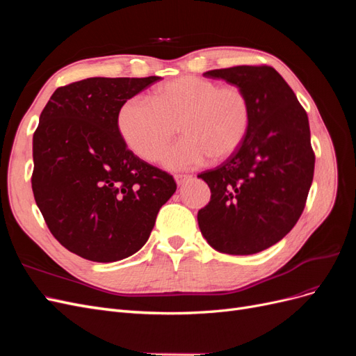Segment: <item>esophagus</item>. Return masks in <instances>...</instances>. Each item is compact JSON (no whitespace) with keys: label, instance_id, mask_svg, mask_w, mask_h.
<instances>
[{"label":"esophagus","instance_id":"34e87169","mask_svg":"<svg viewBox=\"0 0 356 356\" xmlns=\"http://www.w3.org/2000/svg\"><path fill=\"white\" fill-rule=\"evenodd\" d=\"M188 179H191V175H187V174H177V175H175V181H177L178 186H182V184H184V182H187Z\"/></svg>","mask_w":356,"mask_h":356}]
</instances>
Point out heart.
<instances>
[{
  "instance_id": "heart-1",
  "label": "heart",
  "mask_w": 356,
  "mask_h": 356,
  "mask_svg": "<svg viewBox=\"0 0 356 356\" xmlns=\"http://www.w3.org/2000/svg\"><path fill=\"white\" fill-rule=\"evenodd\" d=\"M115 123L127 148L147 161L160 160L178 124L182 138L163 163L181 170L236 153L250 129L251 102L239 86L186 75L159 86L149 99L124 101Z\"/></svg>"
}]
</instances>
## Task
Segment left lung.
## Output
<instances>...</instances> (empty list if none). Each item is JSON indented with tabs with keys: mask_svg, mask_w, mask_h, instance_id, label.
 Masks as SVG:
<instances>
[{
	"mask_svg": "<svg viewBox=\"0 0 356 356\" xmlns=\"http://www.w3.org/2000/svg\"><path fill=\"white\" fill-rule=\"evenodd\" d=\"M203 75L243 89L251 123L236 153L197 175L211 188L209 203L197 212L199 229L220 252L257 254L286 236L305 209L315 169L309 118L272 67L241 65Z\"/></svg>",
	"mask_w": 356,
	"mask_h": 356,
	"instance_id": "1",
	"label": "left lung"
}]
</instances>
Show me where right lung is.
<instances>
[{
    "instance_id": "obj_1",
    "label": "right lung",
    "mask_w": 356,
    "mask_h": 356,
    "mask_svg": "<svg viewBox=\"0 0 356 356\" xmlns=\"http://www.w3.org/2000/svg\"><path fill=\"white\" fill-rule=\"evenodd\" d=\"M160 77H92L58 88L32 138V191L68 251L113 263L141 250L177 190L168 172L135 156L117 131L124 101Z\"/></svg>"
}]
</instances>
